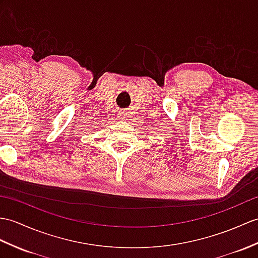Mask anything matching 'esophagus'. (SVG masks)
Returning <instances> with one entry per match:
<instances>
[{"label": "esophagus", "mask_w": 258, "mask_h": 258, "mask_svg": "<svg viewBox=\"0 0 258 258\" xmlns=\"http://www.w3.org/2000/svg\"><path fill=\"white\" fill-rule=\"evenodd\" d=\"M117 116H118L119 119H127L128 113L127 112H124V111H118Z\"/></svg>", "instance_id": "1"}]
</instances>
